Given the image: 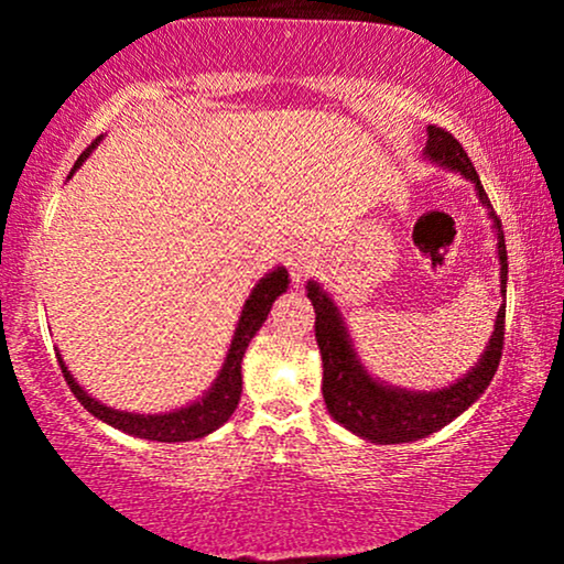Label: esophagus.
<instances>
[{
    "label": "esophagus",
    "mask_w": 564,
    "mask_h": 564,
    "mask_svg": "<svg viewBox=\"0 0 564 564\" xmlns=\"http://www.w3.org/2000/svg\"><path fill=\"white\" fill-rule=\"evenodd\" d=\"M286 264H289V273H291V278H294V281H302V278L307 275L310 270H313V264H315V254H313V251L307 249V246H294V249L289 251Z\"/></svg>",
    "instance_id": "1"
}]
</instances>
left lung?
Listing matches in <instances>:
<instances>
[{"mask_svg": "<svg viewBox=\"0 0 564 564\" xmlns=\"http://www.w3.org/2000/svg\"><path fill=\"white\" fill-rule=\"evenodd\" d=\"M430 140H426V156L437 164L451 166L471 180L480 193V200L490 209L498 230V260H501V286L507 291V243H503L501 219L490 206L488 193L477 177L467 151L462 148L448 129L430 124ZM307 296L315 307V341L321 347L323 358V400L328 413L339 424H345L355 435L371 440V443H413L432 432L443 430L458 413H464L485 392V387L494 379L503 352V318L507 310H498L496 332L490 336V345L485 349L471 371L456 384L445 387L440 392H405L379 384L364 371V366L355 358L352 347L347 341V332L341 326L339 313L334 302L323 291L310 283Z\"/></svg>", "mask_w": 564, "mask_h": 564, "instance_id": "1", "label": "left lung"}]
</instances>
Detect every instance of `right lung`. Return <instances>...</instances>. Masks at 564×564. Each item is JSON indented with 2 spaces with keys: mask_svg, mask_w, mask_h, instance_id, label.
<instances>
[{
  "mask_svg": "<svg viewBox=\"0 0 564 564\" xmlns=\"http://www.w3.org/2000/svg\"><path fill=\"white\" fill-rule=\"evenodd\" d=\"M93 148H95V142L82 153L79 161L74 164V170L89 156V151H93ZM286 286H289V273L283 268L273 270V273L257 283V289L251 291V296L246 300L243 310H241V321H238L228 360H225L217 384L212 387V392L204 394L198 403L180 408V411L159 413V416H142V413L113 411V408L100 405L95 398H89V394L84 392L79 384H76L74 377H70L68 368L63 366V360H61V371L68 381L70 392L76 394V400H79V403L87 408L93 416L100 419V422L116 426V430L129 432V435H134V437L156 440V443H187V440L204 437V435H209V432H215L217 426H223L225 422H228V419L232 416V411H236L238 400H241V360H243L246 347H249L251 336L260 332L264 318H268L270 307H273L275 296H281L283 291H286Z\"/></svg>",
  "mask_w": 564,
  "mask_h": 564,
  "instance_id": "add662e5",
  "label": "right lung"
}]
</instances>
